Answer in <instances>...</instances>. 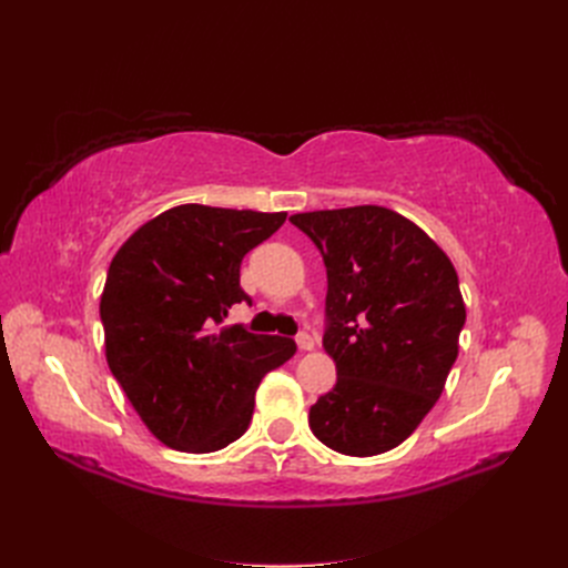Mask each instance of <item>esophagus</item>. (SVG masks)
Returning <instances> with one entry per match:
<instances>
[{"mask_svg": "<svg viewBox=\"0 0 568 568\" xmlns=\"http://www.w3.org/2000/svg\"><path fill=\"white\" fill-rule=\"evenodd\" d=\"M296 343H298V351L301 353H311L313 348H315V338L307 334V332H303V334H298L296 336Z\"/></svg>", "mask_w": 568, "mask_h": 568, "instance_id": "esophagus-1", "label": "esophagus"}]
</instances>
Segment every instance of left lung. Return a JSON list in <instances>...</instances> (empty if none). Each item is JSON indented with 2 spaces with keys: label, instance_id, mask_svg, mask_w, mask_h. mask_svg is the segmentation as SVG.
<instances>
[{
  "label": "left lung",
  "instance_id": "1",
  "mask_svg": "<svg viewBox=\"0 0 568 568\" xmlns=\"http://www.w3.org/2000/svg\"><path fill=\"white\" fill-rule=\"evenodd\" d=\"M326 265L322 346L336 386L311 407L313 434L341 455L388 453L432 412L459 353L467 307L445 251L384 205L288 217Z\"/></svg>",
  "mask_w": 568,
  "mask_h": 568
}]
</instances>
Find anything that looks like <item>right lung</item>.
<instances>
[{"label": "right lung", "instance_id": "1", "mask_svg": "<svg viewBox=\"0 0 568 568\" xmlns=\"http://www.w3.org/2000/svg\"><path fill=\"white\" fill-rule=\"evenodd\" d=\"M286 213L175 205L113 255L99 313L106 363L144 426L182 453H215L242 436L263 376L296 353L282 336L222 324L248 301L244 255Z\"/></svg>", "mask_w": 568, "mask_h": 568}]
</instances>
